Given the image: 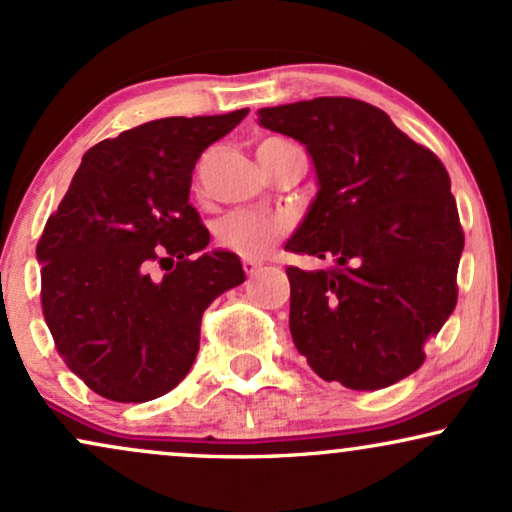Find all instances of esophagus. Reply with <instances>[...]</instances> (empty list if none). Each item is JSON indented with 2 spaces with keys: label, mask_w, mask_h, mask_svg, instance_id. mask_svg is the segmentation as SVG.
<instances>
[{
  "label": "esophagus",
  "mask_w": 512,
  "mask_h": 512,
  "mask_svg": "<svg viewBox=\"0 0 512 512\" xmlns=\"http://www.w3.org/2000/svg\"><path fill=\"white\" fill-rule=\"evenodd\" d=\"M246 275H256L261 270V261H254V258H244L242 261Z\"/></svg>",
  "instance_id": "obj_1"
}]
</instances>
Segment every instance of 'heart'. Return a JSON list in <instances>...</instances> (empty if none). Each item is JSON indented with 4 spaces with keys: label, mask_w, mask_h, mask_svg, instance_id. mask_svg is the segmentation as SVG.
Returning <instances> with one entry per match:
<instances>
[{
    "label": "heart",
    "mask_w": 512,
    "mask_h": 512,
    "mask_svg": "<svg viewBox=\"0 0 512 512\" xmlns=\"http://www.w3.org/2000/svg\"><path fill=\"white\" fill-rule=\"evenodd\" d=\"M263 147V144H261ZM285 235V223L254 211H235L216 225V239L223 249L244 258L266 256Z\"/></svg>",
    "instance_id": "heart-1"
}]
</instances>
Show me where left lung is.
I'll use <instances>...</instances> for the list:
<instances>
[{
  "label": "left lung",
  "mask_w": 512,
  "mask_h": 512,
  "mask_svg": "<svg viewBox=\"0 0 512 512\" xmlns=\"http://www.w3.org/2000/svg\"><path fill=\"white\" fill-rule=\"evenodd\" d=\"M258 123L304 144L318 175L285 249L334 261L287 268L296 349L315 375L349 389L403 380L458 301L465 237L444 163L361 99L268 106Z\"/></svg>",
  "instance_id": "obj_1"
}]
</instances>
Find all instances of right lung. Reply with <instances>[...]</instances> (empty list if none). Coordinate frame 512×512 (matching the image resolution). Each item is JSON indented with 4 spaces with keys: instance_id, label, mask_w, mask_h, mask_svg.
Masks as SVG:
<instances>
[{
    "instance_id": "obj_1",
    "label": "right lung",
    "mask_w": 512,
    "mask_h": 512,
    "mask_svg": "<svg viewBox=\"0 0 512 512\" xmlns=\"http://www.w3.org/2000/svg\"><path fill=\"white\" fill-rule=\"evenodd\" d=\"M246 113L159 118L94 144L44 225V320L68 368L104 399L144 403L178 387L201 315L244 282L232 251H204L211 235L189 187L201 151ZM154 265L167 273L154 278Z\"/></svg>"
}]
</instances>
